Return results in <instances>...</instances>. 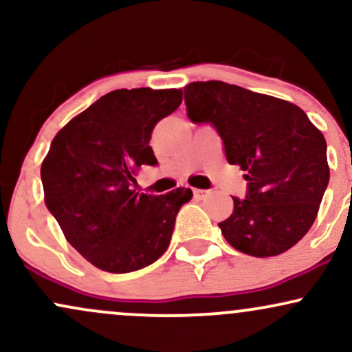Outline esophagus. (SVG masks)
<instances>
[{
  "label": "esophagus",
  "instance_id": "34e87169",
  "mask_svg": "<svg viewBox=\"0 0 352 352\" xmlns=\"http://www.w3.org/2000/svg\"><path fill=\"white\" fill-rule=\"evenodd\" d=\"M192 192L197 199H204V197L207 195V190H201V188H192Z\"/></svg>",
  "mask_w": 352,
  "mask_h": 352
}]
</instances>
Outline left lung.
I'll return each mask as SVG.
<instances>
[{
  "instance_id": "8db88e82",
  "label": "left lung",
  "mask_w": 352,
  "mask_h": 352,
  "mask_svg": "<svg viewBox=\"0 0 352 352\" xmlns=\"http://www.w3.org/2000/svg\"><path fill=\"white\" fill-rule=\"evenodd\" d=\"M187 116L210 122L238 165L248 195L233 199L221 233L238 252L276 256L308 233L329 182L326 140L293 102L221 80L185 86Z\"/></svg>"
}]
</instances>
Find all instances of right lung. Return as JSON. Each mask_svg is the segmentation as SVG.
Segmentation results:
<instances>
[{
  "label": "right lung",
  "mask_w": 352,
  "mask_h": 352,
  "mask_svg": "<svg viewBox=\"0 0 352 352\" xmlns=\"http://www.w3.org/2000/svg\"><path fill=\"white\" fill-rule=\"evenodd\" d=\"M182 104V89H117L64 125L41 164L44 204L64 236L96 268L129 273L159 260L175 217L192 199L179 187L165 195L131 188L159 120Z\"/></svg>",
  "instance_id": "1"
}]
</instances>
